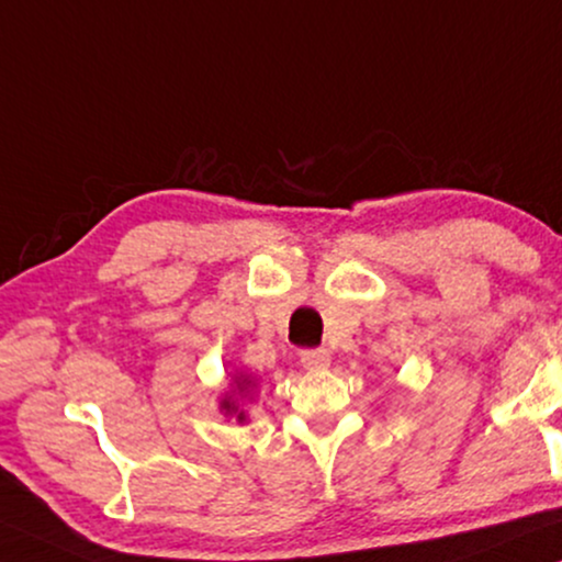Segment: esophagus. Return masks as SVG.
<instances>
[{
  "label": "esophagus",
  "mask_w": 562,
  "mask_h": 562,
  "mask_svg": "<svg viewBox=\"0 0 562 562\" xmlns=\"http://www.w3.org/2000/svg\"><path fill=\"white\" fill-rule=\"evenodd\" d=\"M329 350L327 348H312V350H302V366L306 371H322V368L329 366Z\"/></svg>",
  "instance_id": "1"
}]
</instances>
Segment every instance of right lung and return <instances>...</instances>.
Here are the masks:
<instances>
[{
    "label": "right lung",
    "instance_id": "right-lung-1",
    "mask_svg": "<svg viewBox=\"0 0 562 562\" xmlns=\"http://www.w3.org/2000/svg\"><path fill=\"white\" fill-rule=\"evenodd\" d=\"M240 386H250V383H248V381H243ZM225 406H227V409H235V404H229V402H225ZM240 419H243V412H240Z\"/></svg>",
    "mask_w": 562,
    "mask_h": 562
}]
</instances>
